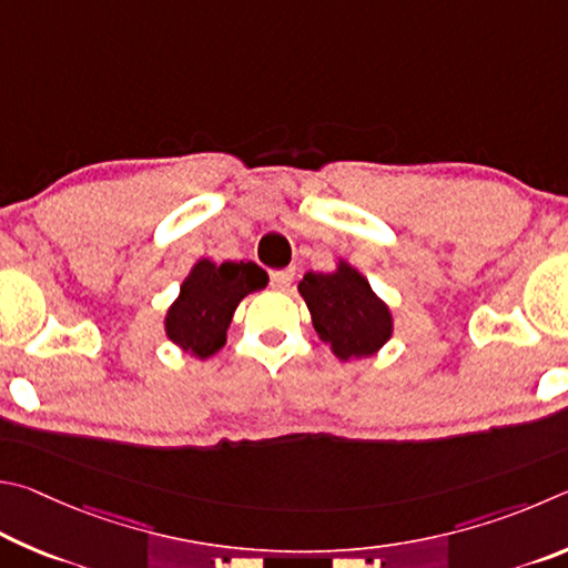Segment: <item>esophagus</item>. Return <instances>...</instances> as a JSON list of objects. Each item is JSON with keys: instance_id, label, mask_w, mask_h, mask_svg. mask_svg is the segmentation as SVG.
<instances>
[{"instance_id": "34e87169", "label": "esophagus", "mask_w": 568, "mask_h": 568, "mask_svg": "<svg viewBox=\"0 0 568 568\" xmlns=\"http://www.w3.org/2000/svg\"><path fill=\"white\" fill-rule=\"evenodd\" d=\"M294 276H296L294 268H278V272L268 274V278H272L274 290H282V292L290 290V284L294 282Z\"/></svg>"}]
</instances>
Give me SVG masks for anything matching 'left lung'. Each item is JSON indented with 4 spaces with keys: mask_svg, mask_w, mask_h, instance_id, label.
Segmentation results:
<instances>
[{
    "mask_svg": "<svg viewBox=\"0 0 568 568\" xmlns=\"http://www.w3.org/2000/svg\"><path fill=\"white\" fill-rule=\"evenodd\" d=\"M316 334L332 344L339 359H362L392 336V314L376 300L366 278L349 264L334 274L310 272L300 284Z\"/></svg>",
    "mask_w": 568,
    "mask_h": 568,
    "instance_id": "left-lung-1",
    "label": "left lung"
}]
</instances>
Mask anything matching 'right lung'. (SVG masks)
<instances>
[{
  "label": "right lung",
  "mask_w": 568,
  "mask_h": 568,
  "mask_svg": "<svg viewBox=\"0 0 568 568\" xmlns=\"http://www.w3.org/2000/svg\"><path fill=\"white\" fill-rule=\"evenodd\" d=\"M266 282V272L254 262L214 264L202 258L166 314V336L184 352L206 359L224 346L236 304L264 290Z\"/></svg>",
  "instance_id": "obj_1"
}]
</instances>
